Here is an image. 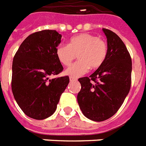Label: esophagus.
I'll use <instances>...</instances> for the list:
<instances>
[{
    "mask_svg": "<svg viewBox=\"0 0 146 146\" xmlns=\"http://www.w3.org/2000/svg\"><path fill=\"white\" fill-rule=\"evenodd\" d=\"M70 81H71V82H73V81H77V78L74 77H70Z\"/></svg>",
    "mask_w": 146,
    "mask_h": 146,
    "instance_id": "obj_1",
    "label": "esophagus"
}]
</instances>
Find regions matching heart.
<instances>
[{
	"mask_svg": "<svg viewBox=\"0 0 146 146\" xmlns=\"http://www.w3.org/2000/svg\"><path fill=\"white\" fill-rule=\"evenodd\" d=\"M108 44L104 39L89 33L72 37L68 45L60 44L57 47L56 55L60 64L69 66L78 55V61L66 70L71 77H79L89 71L100 68L107 59Z\"/></svg>",
	"mask_w": 146,
	"mask_h": 146,
	"instance_id": "1",
	"label": "heart"
}]
</instances>
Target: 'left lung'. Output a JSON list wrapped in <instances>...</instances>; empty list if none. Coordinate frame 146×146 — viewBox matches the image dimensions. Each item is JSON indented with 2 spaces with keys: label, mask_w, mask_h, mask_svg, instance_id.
<instances>
[{
  "label": "left lung",
  "mask_w": 146,
  "mask_h": 146,
  "mask_svg": "<svg viewBox=\"0 0 146 146\" xmlns=\"http://www.w3.org/2000/svg\"><path fill=\"white\" fill-rule=\"evenodd\" d=\"M107 38L108 54L100 68L89 77L80 78L78 103L86 117L104 121L117 112L131 85L132 63L126 46L117 35L103 29Z\"/></svg>",
  "instance_id": "1"
}]
</instances>
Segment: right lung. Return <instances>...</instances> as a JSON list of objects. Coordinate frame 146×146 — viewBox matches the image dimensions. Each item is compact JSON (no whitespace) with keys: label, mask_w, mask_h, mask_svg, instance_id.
Here are the masks:
<instances>
[{"label":"right lung","mask_w":146,"mask_h":146,"mask_svg":"<svg viewBox=\"0 0 146 146\" xmlns=\"http://www.w3.org/2000/svg\"><path fill=\"white\" fill-rule=\"evenodd\" d=\"M60 39L56 30L33 33L22 42L13 58L14 97L25 114L36 120H43L55 112L69 83L68 76L50 79L64 69L56 55Z\"/></svg>","instance_id":"right-lung-1"}]
</instances>
